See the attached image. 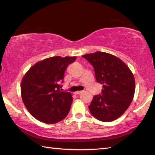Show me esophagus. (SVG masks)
I'll return each instance as SVG.
<instances>
[{
  "instance_id": "esophagus-1",
  "label": "esophagus",
  "mask_w": 155,
  "mask_h": 155,
  "mask_svg": "<svg viewBox=\"0 0 155 155\" xmlns=\"http://www.w3.org/2000/svg\"><path fill=\"white\" fill-rule=\"evenodd\" d=\"M83 91H77V92H74L75 95H79V94H81Z\"/></svg>"
}]
</instances>
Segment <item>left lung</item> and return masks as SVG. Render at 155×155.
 <instances>
[{
	"label": "left lung",
	"instance_id": "8db88e82",
	"mask_svg": "<svg viewBox=\"0 0 155 155\" xmlns=\"http://www.w3.org/2000/svg\"><path fill=\"white\" fill-rule=\"evenodd\" d=\"M95 71L96 81L103 84L101 95L93 97L89 109L102 122L117 119L126 111L134 98L135 80L128 66L110 54L96 51L83 56Z\"/></svg>",
	"mask_w": 155,
	"mask_h": 155
}]
</instances>
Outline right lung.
Segmentation results:
<instances>
[{
  "instance_id": "1",
  "label": "right lung",
  "mask_w": 155,
  "mask_h": 155,
  "mask_svg": "<svg viewBox=\"0 0 155 155\" xmlns=\"http://www.w3.org/2000/svg\"><path fill=\"white\" fill-rule=\"evenodd\" d=\"M77 57L54 56L31 66L21 81L23 104L35 119L45 124L59 122L67 116L72 102L71 93L62 91L64 74Z\"/></svg>"
}]
</instances>
